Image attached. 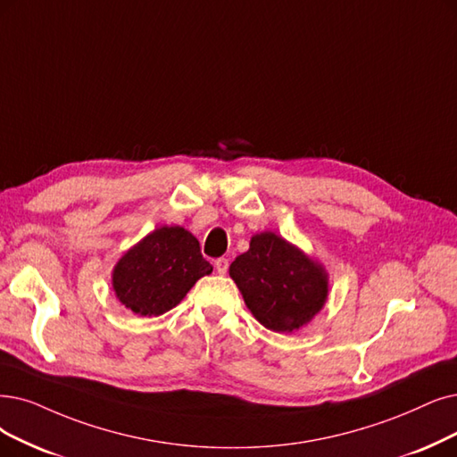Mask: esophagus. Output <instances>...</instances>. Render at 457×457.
<instances>
[{"label": "esophagus", "instance_id": "obj_1", "mask_svg": "<svg viewBox=\"0 0 457 457\" xmlns=\"http://www.w3.org/2000/svg\"><path fill=\"white\" fill-rule=\"evenodd\" d=\"M213 266H215L217 273H221V276H225L227 270H228V261H227L225 257H221V259H217V261L213 262Z\"/></svg>", "mask_w": 457, "mask_h": 457}]
</instances>
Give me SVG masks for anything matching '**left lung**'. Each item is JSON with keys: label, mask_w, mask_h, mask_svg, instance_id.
Instances as JSON below:
<instances>
[{"label": "left lung", "mask_w": 457, "mask_h": 457, "mask_svg": "<svg viewBox=\"0 0 457 457\" xmlns=\"http://www.w3.org/2000/svg\"><path fill=\"white\" fill-rule=\"evenodd\" d=\"M228 273L253 317L279 334L296 332L312 322L330 292L322 262L271 230L254 234Z\"/></svg>", "instance_id": "left-lung-1"}]
</instances>
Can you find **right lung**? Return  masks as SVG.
Listing matches in <instances>:
<instances>
[{"label":"right lung","instance_id":"1","mask_svg":"<svg viewBox=\"0 0 457 457\" xmlns=\"http://www.w3.org/2000/svg\"><path fill=\"white\" fill-rule=\"evenodd\" d=\"M212 270L187 228L162 225L121 254L112 268V288L135 315L159 317L184 300Z\"/></svg>","mask_w":457,"mask_h":457}]
</instances>
